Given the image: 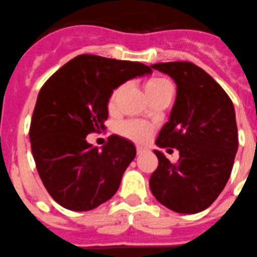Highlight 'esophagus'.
<instances>
[{"label": "esophagus", "mask_w": 257, "mask_h": 257, "mask_svg": "<svg viewBox=\"0 0 257 257\" xmlns=\"http://www.w3.org/2000/svg\"><path fill=\"white\" fill-rule=\"evenodd\" d=\"M136 151H137V155H142L143 152L149 151V150L146 149V147H143V146H137V147H136Z\"/></svg>", "instance_id": "obj_1"}]
</instances>
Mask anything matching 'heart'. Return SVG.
<instances>
[{"label":"heart","instance_id":"1","mask_svg":"<svg viewBox=\"0 0 257 257\" xmlns=\"http://www.w3.org/2000/svg\"><path fill=\"white\" fill-rule=\"evenodd\" d=\"M165 88H173V87L172 83L169 82L166 78L163 77L150 78L145 84L146 94L155 93V92H159L161 91V89ZM121 91H123V87L120 85V87H116V88L111 92V94H110L107 101V106L110 110L115 107L117 97L121 93ZM121 133H123L126 138L136 141V142H146V141L150 138V136H151L152 126L147 123H143V121H136V120H133V121H128V123H125L121 126Z\"/></svg>","mask_w":257,"mask_h":257}]
</instances>
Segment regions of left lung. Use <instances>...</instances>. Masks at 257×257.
Listing matches in <instances>:
<instances>
[{
	"mask_svg": "<svg viewBox=\"0 0 257 257\" xmlns=\"http://www.w3.org/2000/svg\"><path fill=\"white\" fill-rule=\"evenodd\" d=\"M151 68L177 83L175 103L156 145L177 149L179 160L170 163L155 151L159 165L150 188L168 209L196 214L218 198L230 177L238 149L234 106L220 85L192 62H160Z\"/></svg>",
	"mask_w": 257,
	"mask_h": 257,
	"instance_id": "left-lung-1",
	"label": "left lung"
}]
</instances>
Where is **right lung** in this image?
<instances>
[{
	"instance_id": "right-lung-1",
	"label": "right lung",
	"mask_w": 257,
	"mask_h": 257,
	"mask_svg": "<svg viewBox=\"0 0 257 257\" xmlns=\"http://www.w3.org/2000/svg\"><path fill=\"white\" fill-rule=\"evenodd\" d=\"M151 71L141 62L79 55L43 84L29 138L43 186L62 207L88 211L116 193L136 147L112 134L98 151L85 137L105 129L112 89Z\"/></svg>"
}]
</instances>
